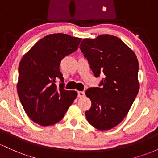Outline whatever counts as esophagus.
I'll use <instances>...</instances> for the list:
<instances>
[{"label": "esophagus", "instance_id": "1", "mask_svg": "<svg viewBox=\"0 0 158 158\" xmlns=\"http://www.w3.org/2000/svg\"><path fill=\"white\" fill-rule=\"evenodd\" d=\"M85 94L84 91H78V97H85Z\"/></svg>", "mask_w": 158, "mask_h": 158}]
</instances>
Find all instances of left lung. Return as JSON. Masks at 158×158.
Listing matches in <instances>:
<instances>
[{"label":"left lung","mask_w":158,"mask_h":158,"mask_svg":"<svg viewBox=\"0 0 158 158\" xmlns=\"http://www.w3.org/2000/svg\"><path fill=\"white\" fill-rule=\"evenodd\" d=\"M79 48L94 76L105 75L101 88L85 91L91 100V107L85 112L86 118L98 130L111 129L126 117L138 94L137 56L122 40L110 35L83 39Z\"/></svg>","instance_id":"obj_1"}]
</instances>
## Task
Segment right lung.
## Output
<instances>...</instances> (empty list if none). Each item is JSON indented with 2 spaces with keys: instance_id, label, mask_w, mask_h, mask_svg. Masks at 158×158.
Listing matches in <instances>:
<instances>
[{
  "instance_id": "right-lung-1",
  "label": "right lung",
  "mask_w": 158,
  "mask_h": 158,
  "mask_svg": "<svg viewBox=\"0 0 158 158\" xmlns=\"http://www.w3.org/2000/svg\"><path fill=\"white\" fill-rule=\"evenodd\" d=\"M81 39L63 33L40 39L23 56L19 67L18 94L25 112L34 123L48 126L59 122L77 97L64 89L61 59L75 52ZM60 79V87L55 85Z\"/></svg>"
}]
</instances>
